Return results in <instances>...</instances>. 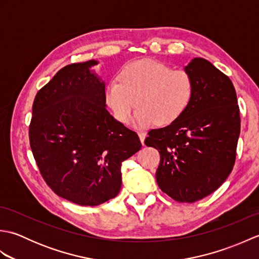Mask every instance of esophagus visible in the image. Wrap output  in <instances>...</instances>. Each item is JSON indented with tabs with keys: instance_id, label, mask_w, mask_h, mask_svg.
<instances>
[{
	"instance_id": "obj_1",
	"label": "esophagus",
	"mask_w": 259,
	"mask_h": 259,
	"mask_svg": "<svg viewBox=\"0 0 259 259\" xmlns=\"http://www.w3.org/2000/svg\"><path fill=\"white\" fill-rule=\"evenodd\" d=\"M138 136H139V138H140L141 144L145 145V139H146V137H147V134L146 133H139Z\"/></svg>"
}]
</instances>
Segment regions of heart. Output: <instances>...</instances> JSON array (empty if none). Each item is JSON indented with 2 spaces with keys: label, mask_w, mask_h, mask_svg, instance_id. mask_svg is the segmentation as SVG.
<instances>
[{
  "label": "heart",
  "mask_w": 259,
  "mask_h": 259,
  "mask_svg": "<svg viewBox=\"0 0 259 259\" xmlns=\"http://www.w3.org/2000/svg\"><path fill=\"white\" fill-rule=\"evenodd\" d=\"M194 95L190 75L156 60L145 59L125 64L118 79L110 80L104 100L119 122L125 123L137 109L131 124L147 129L156 123L170 124L183 114Z\"/></svg>",
  "instance_id": "1"
}]
</instances>
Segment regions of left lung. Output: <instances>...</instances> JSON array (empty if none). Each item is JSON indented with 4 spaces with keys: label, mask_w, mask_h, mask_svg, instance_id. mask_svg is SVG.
Listing matches in <instances>:
<instances>
[{
    "label": "left lung",
    "mask_w": 259,
    "mask_h": 259,
    "mask_svg": "<svg viewBox=\"0 0 259 259\" xmlns=\"http://www.w3.org/2000/svg\"><path fill=\"white\" fill-rule=\"evenodd\" d=\"M194 84L186 111L145 144L160 153L157 184L176 201L195 202L212 194L232 172L240 134L233 82L213 64L194 58L184 68Z\"/></svg>",
    "instance_id": "left-lung-1"
}]
</instances>
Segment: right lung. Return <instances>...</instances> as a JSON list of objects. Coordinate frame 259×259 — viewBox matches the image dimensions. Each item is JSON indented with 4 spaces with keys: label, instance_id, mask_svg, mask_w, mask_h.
Masks as SVG:
<instances>
[{
    "label": "right lung",
    "instance_id": "1",
    "mask_svg": "<svg viewBox=\"0 0 259 259\" xmlns=\"http://www.w3.org/2000/svg\"><path fill=\"white\" fill-rule=\"evenodd\" d=\"M97 60L62 68L36 93L29 136L42 177L60 197L98 206L119 194L121 163L140 150L104 100Z\"/></svg>",
    "mask_w": 259,
    "mask_h": 259
}]
</instances>
